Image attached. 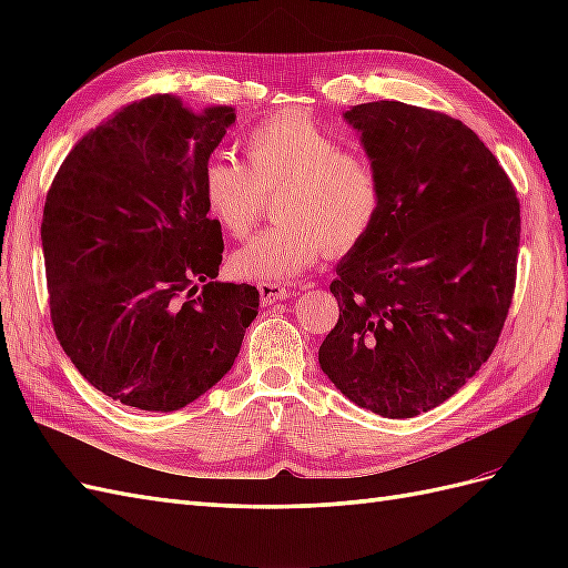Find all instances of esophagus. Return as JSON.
I'll use <instances>...</instances> for the list:
<instances>
[{
  "instance_id": "1",
  "label": "esophagus",
  "mask_w": 568,
  "mask_h": 568,
  "mask_svg": "<svg viewBox=\"0 0 568 568\" xmlns=\"http://www.w3.org/2000/svg\"><path fill=\"white\" fill-rule=\"evenodd\" d=\"M257 291H261L263 305H272V303L284 301V298L291 296V291H288L284 284H277V282H263V284H257Z\"/></svg>"
}]
</instances>
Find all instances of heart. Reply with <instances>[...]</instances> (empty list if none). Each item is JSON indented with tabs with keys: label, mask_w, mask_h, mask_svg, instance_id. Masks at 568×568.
Returning a JSON list of instances; mask_svg holds the SVG:
<instances>
[{
	"label": "heart",
	"mask_w": 568,
	"mask_h": 568,
	"mask_svg": "<svg viewBox=\"0 0 568 568\" xmlns=\"http://www.w3.org/2000/svg\"><path fill=\"white\" fill-rule=\"evenodd\" d=\"M246 165L213 156L201 194L209 215L244 239L261 220L265 194L277 192L272 230L232 255L239 277L288 282L326 251L357 246L382 209V180L365 153L341 149L332 132L301 113L274 115L246 134Z\"/></svg>",
	"instance_id": "heart-1"
}]
</instances>
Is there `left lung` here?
Returning a JSON list of instances; mask_svg holds the SVG:
<instances>
[{"mask_svg": "<svg viewBox=\"0 0 568 568\" xmlns=\"http://www.w3.org/2000/svg\"><path fill=\"white\" fill-rule=\"evenodd\" d=\"M343 120L376 165L382 209L336 265L341 313L320 367L351 403L407 419L490 357L514 294L521 211L459 120L403 101L357 104Z\"/></svg>", "mask_w": 568, "mask_h": 568, "instance_id": "left-lung-1", "label": "left lung"}]
</instances>
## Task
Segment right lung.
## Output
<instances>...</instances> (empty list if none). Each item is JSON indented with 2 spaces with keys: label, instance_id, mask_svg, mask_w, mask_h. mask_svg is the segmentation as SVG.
<instances>
[{
  "label": "right lung",
  "instance_id": "1",
  "mask_svg": "<svg viewBox=\"0 0 568 568\" xmlns=\"http://www.w3.org/2000/svg\"><path fill=\"white\" fill-rule=\"evenodd\" d=\"M232 106L170 94L125 106L68 153L42 215L51 322L78 372L109 398L173 412L213 388L242 348L261 294L217 282L222 230L203 165Z\"/></svg>",
  "mask_w": 568,
  "mask_h": 568
}]
</instances>
